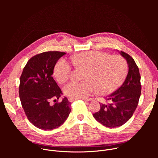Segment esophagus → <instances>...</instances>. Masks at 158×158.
I'll use <instances>...</instances> for the list:
<instances>
[{"label": "esophagus", "instance_id": "obj_1", "mask_svg": "<svg viewBox=\"0 0 158 158\" xmlns=\"http://www.w3.org/2000/svg\"><path fill=\"white\" fill-rule=\"evenodd\" d=\"M68 100H69V102H73V101H75V100H76V99H74V98H68ZM82 100H84V101H87L85 99H82Z\"/></svg>", "mask_w": 158, "mask_h": 158}]
</instances>
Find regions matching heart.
Instances as JSON below:
<instances>
[{"label":"heart","mask_w":158,"mask_h":158,"mask_svg":"<svg viewBox=\"0 0 158 158\" xmlns=\"http://www.w3.org/2000/svg\"><path fill=\"white\" fill-rule=\"evenodd\" d=\"M73 64L85 69L82 82L71 81L63 87L65 95L74 99H86L97 91L100 94L114 92L124 82L127 73L126 60L119 56H110L101 51H87L72 57ZM72 67L65 59L56 64L54 74L63 83L68 80Z\"/></svg>","instance_id":"b5f03b06"}]
</instances>
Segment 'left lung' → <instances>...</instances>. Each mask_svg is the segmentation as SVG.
Returning <instances> with one entry per match:
<instances>
[{"label": "left lung", "mask_w": 158, "mask_h": 158, "mask_svg": "<svg viewBox=\"0 0 158 158\" xmlns=\"http://www.w3.org/2000/svg\"><path fill=\"white\" fill-rule=\"evenodd\" d=\"M128 64L127 77L116 91L105 98L100 110L93 114L101 124L108 127H118L125 124L136 110L141 93V76L138 65L128 54L121 51Z\"/></svg>", "instance_id": "obj_1"}]
</instances>
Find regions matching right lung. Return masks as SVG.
Wrapping results in <instances>:
<instances>
[{
    "instance_id": "add662e5",
    "label": "right lung",
    "mask_w": 158,
    "mask_h": 158,
    "mask_svg": "<svg viewBox=\"0 0 158 158\" xmlns=\"http://www.w3.org/2000/svg\"><path fill=\"white\" fill-rule=\"evenodd\" d=\"M65 52L48 51L31 57L24 67L20 77L19 98L28 120L44 130L59 127L69 116L70 102L64 98L56 101L62 91L52 75L57 60Z\"/></svg>"
}]
</instances>
